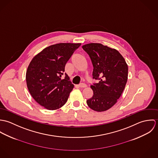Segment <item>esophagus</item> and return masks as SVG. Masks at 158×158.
<instances>
[{"instance_id": "obj_1", "label": "esophagus", "mask_w": 158, "mask_h": 158, "mask_svg": "<svg viewBox=\"0 0 158 158\" xmlns=\"http://www.w3.org/2000/svg\"><path fill=\"white\" fill-rule=\"evenodd\" d=\"M86 86H87L85 84V83H81V84H80V85H78V87H80V88H86Z\"/></svg>"}]
</instances>
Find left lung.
<instances>
[{
    "label": "left lung",
    "mask_w": 158,
    "mask_h": 158,
    "mask_svg": "<svg viewBox=\"0 0 158 158\" xmlns=\"http://www.w3.org/2000/svg\"><path fill=\"white\" fill-rule=\"evenodd\" d=\"M89 55L92 65V76L99 80L90 86L93 96L86 101L92 110L102 112L114 106L125 89L128 79V66L115 49L99 43L82 46Z\"/></svg>",
    "instance_id": "8db88e82"
}]
</instances>
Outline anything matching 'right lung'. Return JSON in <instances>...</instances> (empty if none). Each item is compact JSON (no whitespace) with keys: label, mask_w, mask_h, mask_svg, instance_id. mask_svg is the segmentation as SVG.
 I'll return each instance as SVG.
<instances>
[{"label":"right lung","mask_w":158,"mask_h":158,"mask_svg":"<svg viewBox=\"0 0 158 158\" xmlns=\"http://www.w3.org/2000/svg\"><path fill=\"white\" fill-rule=\"evenodd\" d=\"M80 43H59L43 49L31 61L26 72L28 89L35 100L48 110L62 107L73 85L68 74L61 79L66 63Z\"/></svg>","instance_id":"right-lung-1"}]
</instances>
